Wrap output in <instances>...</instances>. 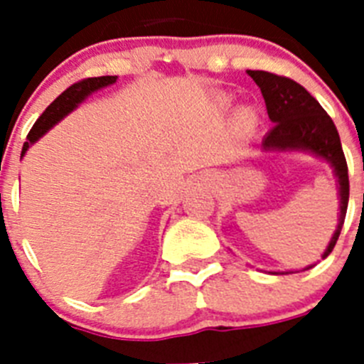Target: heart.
<instances>
[{
	"label": "heart",
	"instance_id": "1",
	"mask_svg": "<svg viewBox=\"0 0 364 364\" xmlns=\"http://www.w3.org/2000/svg\"><path fill=\"white\" fill-rule=\"evenodd\" d=\"M235 122H237V125H239L240 129H247V127H250V125H252V122H253L252 112L244 109V111H240L239 114H237Z\"/></svg>",
	"mask_w": 364,
	"mask_h": 364
}]
</instances>
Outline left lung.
Listing matches in <instances>:
<instances>
[{"instance_id":"left-lung-1","label":"left lung","mask_w":364,"mask_h":364,"mask_svg":"<svg viewBox=\"0 0 364 364\" xmlns=\"http://www.w3.org/2000/svg\"><path fill=\"white\" fill-rule=\"evenodd\" d=\"M253 82L260 87L264 96L268 117L273 122V127L264 138L266 151H288L302 149L311 151L321 159L332 164L333 171L339 182L341 213L339 224L328 244L324 257L332 253L339 233L343 230L348 208V166H346L345 153L341 147L339 133L332 118L321 107V104L310 92L297 82L279 74L266 73V70H247Z\"/></svg>"}]
</instances>
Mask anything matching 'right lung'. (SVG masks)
Segmentation results:
<instances>
[{
  "label": "right lung",
  "instance_id": "add662e5",
  "mask_svg": "<svg viewBox=\"0 0 364 364\" xmlns=\"http://www.w3.org/2000/svg\"><path fill=\"white\" fill-rule=\"evenodd\" d=\"M114 82H117V76H98V78L80 80V82L73 83L69 89H65L62 95L54 100L49 107L41 112V117L38 118L36 124L32 125V129L28 131L27 134L28 142H25L23 149H21V156H23L25 151L28 149V144L36 142L41 134L47 133V131H49L56 122H60L63 117H65L67 112L73 111V109L76 107V105H78L87 95H91L92 91H98V89H102V87H107Z\"/></svg>",
  "mask_w": 364,
  "mask_h": 364
}]
</instances>
